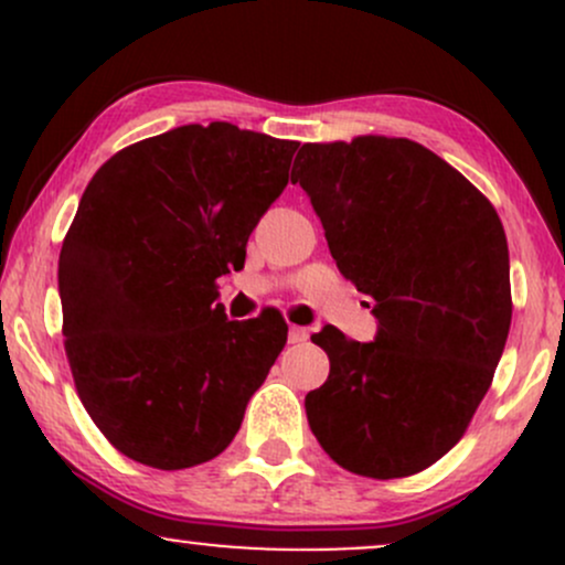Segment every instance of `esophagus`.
Listing matches in <instances>:
<instances>
[{
  "instance_id": "34e87169",
  "label": "esophagus",
  "mask_w": 565,
  "mask_h": 565,
  "mask_svg": "<svg viewBox=\"0 0 565 565\" xmlns=\"http://www.w3.org/2000/svg\"><path fill=\"white\" fill-rule=\"evenodd\" d=\"M310 337V332L308 329H302V327H289V342L291 345H300V342H305Z\"/></svg>"
}]
</instances>
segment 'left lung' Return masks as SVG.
<instances>
[{"label":"left lung","instance_id":"1","mask_svg":"<svg viewBox=\"0 0 565 565\" xmlns=\"http://www.w3.org/2000/svg\"><path fill=\"white\" fill-rule=\"evenodd\" d=\"M342 276L377 334L323 327L329 380L305 395L321 449L366 478L430 468L468 430L508 342L510 255L494 206L406 138L308 142L295 159Z\"/></svg>","mask_w":565,"mask_h":565}]
</instances>
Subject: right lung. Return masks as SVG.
Wrapping results in <instances>:
<instances>
[{
  "label": "right lung",
  "mask_w": 565,
  "mask_h": 565,
  "mask_svg": "<svg viewBox=\"0 0 565 565\" xmlns=\"http://www.w3.org/2000/svg\"><path fill=\"white\" fill-rule=\"evenodd\" d=\"M297 146L228 121L185 125L89 180L57 263L63 337L84 408L135 462L217 457L287 345L274 310L231 321L215 281L244 265Z\"/></svg>",
  "instance_id": "add662e5"
}]
</instances>
